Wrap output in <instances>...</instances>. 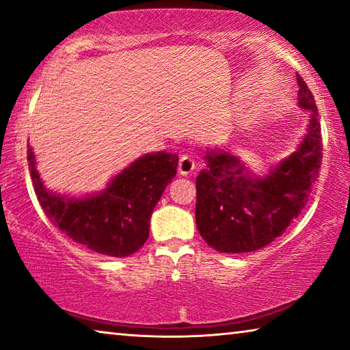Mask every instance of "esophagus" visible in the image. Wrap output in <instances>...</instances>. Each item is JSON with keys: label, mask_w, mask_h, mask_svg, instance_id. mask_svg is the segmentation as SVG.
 Listing matches in <instances>:
<instances>
[{"label": "esophagus", "mask_w": 350, "mask_h": 350, "mask_svg": "<svg viewBox=\"0 0 350 350\" xmlns=\"http://www.w3.org/2000/svg\"><path fill=\"white\" fill-rule=\"evenodd\" d=\"M194 168H196V163H194L193 157L188 156V154H182L179 159V167H177L179 173L182 176H188L189 173H193Z\"/></svg>", "instance_id": "obj_1"}]
</instances>
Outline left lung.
Wrapping results in <instances>:
<instances>
[{
	"label": "left lung",
	"instance_id": "obj_1",
	"mask_svg": "<svg viewBox=\"0 0 350 350\" xmlns=\"http://www.w3.org/2000/svg\"><path fill=\"white\" fill-rule=\"evenodd\" d=\"M299 105L310 109L309 131L299 150L265 179L248 176L239 159L221 150L205 154L196 177V225L210 247L222 253H248L269 245L301 215L323 161L321 123L312 92L296 74Z\"/></svg>",
	"mask_w": 350,
	"mask_h": 350
}]
</instances>
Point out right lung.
<instances>
[{
    "label": "right lung",
    "instance_id": "obj_1",
    "mask_svg": "<svg viewBox=\"0 0 350 350\" xmlns=\"http://www.w3.org/2000/svg\"><path fill=\"white\" fill-rule=\"evenodd\" d=\"M177 161V154H148L116 176L98 196L63 199L44 188L27 148L35 194L49 221L77 244L114 258L129 256L145 244L152 210L176 176Z\"/></svg>",
    "mask_w": 350,
    "mask_h": 350
}]
</instances>
